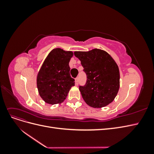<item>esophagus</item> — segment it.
Returning a JSON list of instances; mask_svg holds the SVG:
<instances>
[{
  "label": "esophagus",
  "mask_w": 154,
  "mask_h": 154,
  "mask_svg": "<svg viewBox=\"0 0 154 154\" xmlns=\"http://www.w3.org/2000/svg\"><path fill=\"white\" fill-rule=\"evenodd\" d=\"M75 84L76 85H78V78H75Z\"/></svg>",
  "instance_id": "obj_1"
}]
</instances>
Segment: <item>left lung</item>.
Here are the masks:
<instances>
[{"instance_id": "8db88e82", "label": "left lung", "mask_w": 154, "mask_h": 154, "mask_svg": "<svg viewBox=\"0 0 154 154\" xmlns=\"http://www.w3.org/2000/svg\"><path fill=\"white\" fill-rule=\"evenodd\" d=\"M87 74L85 86H80L83 99L93 108L109 105L117 96L119 88V70L112 57L106 51L94 49L75 51Z\"/></svg>"}]
</instances>
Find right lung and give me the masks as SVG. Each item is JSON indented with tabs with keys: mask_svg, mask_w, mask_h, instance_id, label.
I'll use <instances>...</instances> for the list:
<instances>
[{
	"mask_svg": "<svg viewBox=\"0 0 154 154\" xmlns=\"http://www.w3.org/2000/svg\"><path fill=\"white\" fill-rule=\"evenodd\" d=\"M72 56V51L55 48L45 58L36 77L39 95L45 103H62L74 85L69 65Z\"/></svg>",
	"mask_w": 154,
	"mask_h": 154,
	"instance_id": "1",
	"label": "right lung"
}]
</instances>
